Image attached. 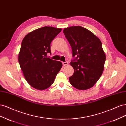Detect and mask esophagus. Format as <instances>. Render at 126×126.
I'll return each mask as SVG.
<instances>
[{"mask_svg": "<svg viewBox=\"0 0 126 126\" xmlns=\"http://www.w3.org/2000/svg\"><path fill=\"white\" fill-rule=\"evenodd\" d=\"M68 61H65V62H62V64H63V66H66L67 65H68Z\"/></svg>", "mask_w": 126, "mask_h": 126, "instance_id": "esophagus-1", "label": "esophagus"}]
</instances>
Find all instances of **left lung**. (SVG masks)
<instances>
[{
	"mask_svg": "<svg viewBox=\"0 0 126 126\" xmlns=\"http://www.w3.org/2000/svg\"><path fill=\"white\" fill-rule=\"evenodd\" d=\"M63 33L72 47L74 58L70 62L74 72L69 78L70 82L78 90L90 88L104 71L106 56L100 40L81 26L64 28Z\"/></svg>",
	"mask_w": 126,
	"mask_h": 126,
	"instance_id": "1",
	"label": "left lung"
}]
</instances>
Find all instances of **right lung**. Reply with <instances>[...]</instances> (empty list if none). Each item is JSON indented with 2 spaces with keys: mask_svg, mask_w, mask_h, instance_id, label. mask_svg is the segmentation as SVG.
Wrapping results in <instances>:
<instances>
[{
  "mask_svg": "<svg viewBox=\"0 0 126 126\" xmlns=\"http://www.w3.org/2000/svg\"><path fill=\"white\" fill-rule=\"evenodd\" d=\"M61 30L53 27H42L27 34L22 40L19 63L27 82L37 90L51 86L62 66L61 62L47 57L48 53H51L52 41Z\"/></svg>",
  "mask_w": 126,
  "mask_h": 126,
  "instance_id": "right-lung-1",
  "label": "right lung"
}]
</instances>
